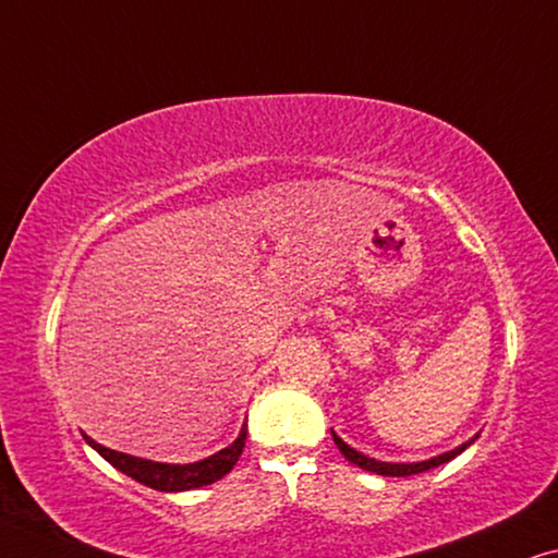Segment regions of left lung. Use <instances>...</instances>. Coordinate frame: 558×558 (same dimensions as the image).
Here are the masks:
<instances>
[{
  "instance_id": "8db88e82",
  "label": "left lung",
  "mask_w": 558,
  "mask_h": 558,
  "mask_svg": "<svg viewBox=\"0 0 558 558\" xmlns=\"http://www.w3.org/2000/svg\"><path fill=\"white\" fill-rule=\"evenodd\" d=\"M331 435H333V442H336V447H339V450L343 452V458H347L349 462H354V465L368 470V473H376V475H391V477H407V475L425 473V470H429V468H437V465H442V462L452 460L454 454H460L462 450H465V447H468L470 442H473V439H470V442L460 445V447H454L452 452L437 454V458H433V460H425V462H379V460L366 458V454L356 452L354 447H349V445L343 442V439H341L339 435H336V433H331Z\"/></svg>"
}]
</instances>
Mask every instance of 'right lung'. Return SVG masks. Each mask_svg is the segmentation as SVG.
Listing matches in <instances>:
<instances>
[{
  "label": "right lung",
  "mask_w": 558,
  "mask_h": 558,
  "mask_svg": "<svg viewBox=\"0 0 558 558\" xmlns=\"http://www.w3.org/2000/svg\"><path fill=\"white\" fill-rule=\"evenodd\" d=\"M247 439V425L242 427L240 437L234 439L230 447L219 450L217 454H211L207 460L192 462V465H167V462H151V460H141L133 458V454L125 452H116L108 450V447L98 445L96 439L85 437L93 450H98L104 458L111 462L113 468H119L121 473H125L133 481H138L141 485H148L154 490H163V493H179V490H192V488H202V485H209L225 477L230 470L234 468V462L240 460L242 447H245Z\"/></svg>",
  "instance_id": "add662e5"
}]
</instances>
